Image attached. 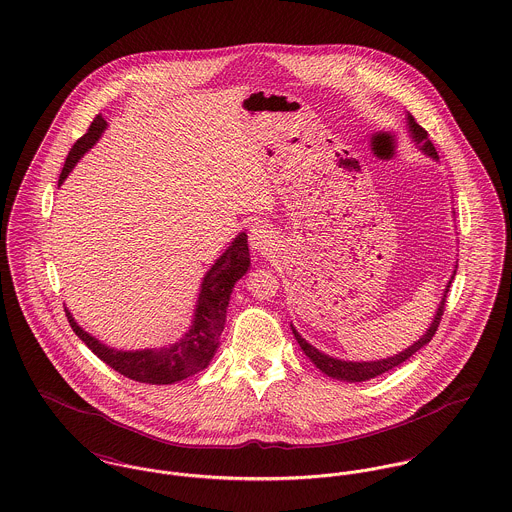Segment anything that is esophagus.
<instances>
[{
	"instance_id": "obj_1",
	"label": "esophagus",
	"mask_w": 512,
	"mask_h": 512,
	"mask_svg": "<svg viewBox=\"0 0 512 512\" xmlns=\"http://www.w3.org/2000/svg\"><path fill=\"white\" fill-rule=\"evenodd\" d=\"M275 241V233L267 224H255L253 228L249 229V245L255 253H265L269 251V247Z\"/></svg>"
}]
</instances>
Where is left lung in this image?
<instances>
[{"label":"left lung","instance_id":"8db88e82","mask_svg":"<svg viewBox=\"0 0 512 512\" xmlns=\"http://www.w3.org/2000/svg\"><path fill=\"white\" fill-rule=\"evenodd\" d=\"M406 125H408V133H410L412 141L420 147V151H422L424 155L432 157L434 161H438V153H436V147L432 145V141L428 139V131H426L424 127H420V125L416 123V119L410 114L406 117ZM455 269H457V267H455ZM455 269L454 273H452V279L448 281L446 288H444V296H442V300H440V304H438V310H436L434 320H432L430 328L426 330V334H424L420 340L414 341L412 345H408L406 349H402L397 355H393V357L377 359V361H343V359H338V357L326 355V353H322L320 349H316L314 345H310L308 341L304 340V338L296 332V328L290 324L292 334H294V338L298 341V345L302 347V351L310 357V361H312L322 373H326L328 377L338 379V381H347V383H361V381L375 379L377 375H383V373H387V371L398 367L400 363H404L406 359H410L418 349H422L426 343H430V340L434 338V334H436V330H438V326H440L442 314H444L446 296H448L450 284L454 281Z\"/></svg>","mask_w":512,"mask_h":512}]
</instances>
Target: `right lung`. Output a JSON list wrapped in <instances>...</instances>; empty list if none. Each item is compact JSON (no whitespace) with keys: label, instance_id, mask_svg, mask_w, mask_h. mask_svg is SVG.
<instances>
[{"label":"right lung","instance_id":"right-lung-1","mask_svg":"<svg viewBox=\"0 0 512 512\" xmlns=\"http://www.w3.org/2000/svg\"><path fill=\"white\" fill-rule=\"evenodd\" d=\"M106 127H108L106 119L102 115H96L88 133L80 137L70 149L64 169L58 178V186L76 167V163L84 157V153L96 145V141L102 137ZM249 265H251V259H249V247H247V233L241 231L229 243L228 249L216 259L210 271L204 275L190 330L180 340L174 341L167 347L135 349V351L114 349L98 338L90 336L88 332H84L78 326V322L72 318L68 308H64V312L74 334L117 373L139 383L172 385L176 381L188 379L204 371L210 365L220 345V336L226 328V312H228L233 284L247 273Z\"/></svg>","mask_w":512,"mask_h":512}]
</instances>
